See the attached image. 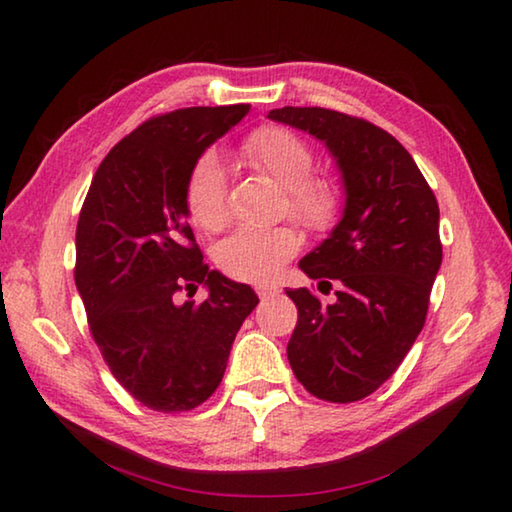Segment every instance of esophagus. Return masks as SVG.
Wrapping results in <instances>:
<instances>
[{
	"instance_id": "1",
	"label": "esophagus",
	"mask_w": 512,
	"mask_h": 512,
	"mask_svg": "<svg viewBox=\"0 0 512 512\" xmlns=\"http://www.w3.org/2000/svg\"><path fill=\"white\" fill-rule=\"evenodd\" d=\"M277 293H280V289L277 287H257V296L262 300L273 298V296H277Z\"/></svg>"
}]
</instances>
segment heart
Instances as JSON below:
<instances>
[{
  "instance_id": "1",
  "label": "heart",
  "mask_w": 512,
  "mask_h": 512,
  "mask_svg": "<svg viewBox=\"0 0 512 512\" xmlns=\"http://www.w3.org/2000/svg\"><path fill=\"white\" fill-rule=\"evenodd\" d=\"M237 158L257 176L282 192L284 210L309 230H325L339 212V187L325 176H314V153L296 133L280 126H262L237 149ZM189 221L205 232H216L228 219L225 173L221 162L205 155L189 173L185 187ZM300 237L293 228L241 230L214 248V262L228 277L241 282H268L298 253Z\"/></svg>"
}]
</instances>
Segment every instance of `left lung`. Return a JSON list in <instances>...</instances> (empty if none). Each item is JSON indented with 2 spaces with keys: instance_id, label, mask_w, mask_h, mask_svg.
<instances>
[{
  "instance_id": "left-lung-1",
  "label": "left lung",
  "mask_w": 512,
  "mask_h": 512,
  "mask_svg": "<svg viewBox=\"0 0 512 512\" xmlns=\"http://www.w3.org/2000/svg\"><path fill=\"white\" fill-rule=\"evenodd\" d=\"M268 119L323 142L339 164L345 207L323 244L300 259L332 305L291 289L298 325L287 345L293 375L318 400L357 402L404 361L427 318L443 262L438 201L411 153L384 128L327 108L284 106Z\"/></svg>"
}]
</instances>
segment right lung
Listing matches in <instances>:
<instances>
[{"label":"right lung","instance_id":"1","mask_svg":"<svg viewBox=\"0 0 512 512\" xmlns=\"http://www.w3.org/2000/svg\"><path fill=\"white\" fill-rule=\"evenodd\" d=\"M248 103L183 108L126 135L103 158L76 225L79 289L94 343L146 409L192 411L221 384L232 341L257 307L248 284L210 271L187 223L189 173ZM205 283L201 306L175 293Z\"/></svg>","mask_w":512,"mask_h":512}]
</instances>
